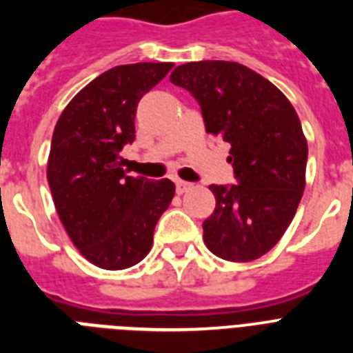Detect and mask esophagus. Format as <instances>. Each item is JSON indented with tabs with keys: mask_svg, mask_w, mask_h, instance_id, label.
<instances>
[{
	"mask_svg": "<svg viewBox=\"0 0 353 353\" xmlns=\"http://www.w3.org/2000/svg\"><path fill=\"white\" fill-rule=\"evenodd\" d=\"M192 187H194L192 183L181 181V179H177V181H176V190H177V194L188 192V190H190V188H192Z\"/></svg>",
	"mask_w": 353,
	"mask_h": 353,
	"instance_id": "esophagus-1",
	"label": "esophagus"
}]
</instances>
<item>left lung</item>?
<instances>
[{
  "label": "left lung",
  "mask_w": 353,
  "mask_h": 353,
  "mask_svg": "<svg viewBox=\"0 0 353 353\" xmlns=\"http://www.w3.org/2000/svg\"><path fill=\"white\" fill-rule=\"evenodd\" d=\"M170 82L198 101L207 133L231 144L236 185L209 187L216 209L203 221L205 245L231 262L263 256L290 227L306 187L307 143L295 108L236 62L183 63Z\"/></svg>",
  "instance_id": "left-lung-1"
}]
</instances>
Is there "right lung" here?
<instances>
[{"instance_id": "1", "label": "right lung", "mask_w": 353, "mask_h": 353, "mask_svg": "<svg viewBox=\"0 0 353 353\" xmlns=\"http://www.w3.org/2000/svg\"><path fill=\"white\" fill-rule=\"evenodd\" d=\"M172 62L117 65L73 97L52 132L47 181L63 229L85 260L119 271L152 249L176 185L128 176L119 155L135 139L139 101Z\"/></svg>"}]
</instances>
